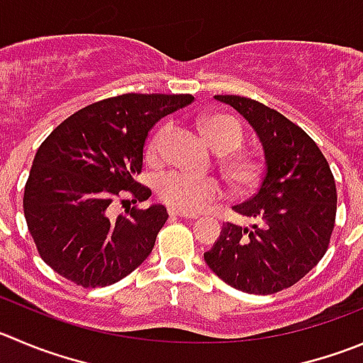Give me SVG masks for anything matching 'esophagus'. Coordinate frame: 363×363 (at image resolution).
<instances>
[{"instance_id": "esophagus-1", "label": "esophagus", "mask_w": 363, "mask_h": 363, "mask_svg": "<svg viewBox=\"0 0 363 363\" xmlns=\"http://www.w3.org/2000/svg\"><path fill=\"white\" fill-rule=\"evenodd\" d=\"M169 216L174 217H184V219H198V213H189V212H182L178 208H169Z\"/></svg>"}]
</instances>
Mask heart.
Instances as JSON below:
<instances>
[{"instance_id": "b5f03b06", "label": "heart", "mask_w": 363, "mask_h": 363, "mask_svg": "<svg viewBox=\"0 0 363 363\" xmlns=\"http://www.w3.org/2000/svg\"><path fill=\"white\" fill-rule=\"evenodd\" d=\"M199 132L208 146L217 153H231L223 158V167L230 179L240 187H250L260 176V164L247 155L233 153L244 143L242 124L230 116L213 113L199 119ZM167 126H162L147 144V157L155 158L167 135ZM157 194L165 203L184 212H198L223 194L219 182L213 178H192L184 172L169 171L157 178Z\"/></svg>"}]
</instances>
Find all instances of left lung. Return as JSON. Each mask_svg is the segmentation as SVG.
Segmentation results:
<instances>
[{
  "label": "left lung",
  "instance_id": "8db88e82",
  "mask_svg": "<svg viewBox=\"0 0 363 363\" xmlns=\"http://www.w3.org/2000/svg\"><path fill=\"white\" fill-rule=\"evenodd\" d=\"M257 133L265 172L257 194L233 206L251 226L223 224L205 262L224 283L247 294H274L308 274L330 244L337 189L326 158L298 124L242 96H216Z\"/></svg>",
  "mask_w": 363,
  "mask_h": 363
}]
</instances>
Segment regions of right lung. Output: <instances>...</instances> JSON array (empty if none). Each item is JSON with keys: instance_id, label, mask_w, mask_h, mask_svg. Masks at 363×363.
<instances>
[{"instance_id": "add662e5", "label": "right lung", "mask_w": 363, "mask_h": 363, "mask_svg": "<svg viewBox=\"0 0 363 363\" xmlns=\"http://www.w3.org/2000/svg\"><path fill=\"white\" fill-rule=\"evenodd\" d=\"M194 101L191 94H123L72 113L50 133L33 158L24 187L26 224L40 258L82 287H106L135 271L153 251L167 220L160 203L110 216L113 198L135 182L147 132L167 113Z\"/></svg>"}]
</instances>
